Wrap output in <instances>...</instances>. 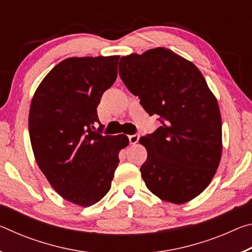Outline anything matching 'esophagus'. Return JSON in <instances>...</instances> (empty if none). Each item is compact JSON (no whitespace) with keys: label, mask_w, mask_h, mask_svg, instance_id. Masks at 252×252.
<instances>
[{"label":"esophagus","mask_w":252,"mask_h":252,"mask_svg":"<svg viewBox=\"0 0 252 252\" xmlns=\"http://www.w3.org/2000/svg\"><path fill=\"white\" fill-rule=\"evenodd\" d=\"M140 139V135L139 134H133V135H129V141L131 144H135L138 143Z\"/></svg>","instance_id":"34e87169"}]
</instances>
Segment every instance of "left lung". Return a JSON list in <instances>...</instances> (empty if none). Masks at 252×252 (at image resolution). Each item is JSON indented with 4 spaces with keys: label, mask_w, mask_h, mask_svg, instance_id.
I'll use <instances>...</instances> for the list:
<instances>
[{
    "label": "left lung",
    "mask_w": 252,
    "mask_h": 252,
    "mask_svg": "<svg viewBox=\"0 0 252 252\" xmlns=\"http://www.w3.org/2000/svg\"><path fill=\"white\" fill-rule=\"evenodd\" d=\"M119 73L147 112L162 118L153 134L140 138L148 158L141 177L164 201L186 203L215 177L222 155L218 101L192 62L165 48L122 57Z\"/></svg>",
    "instance_id": "left-lung-1"
}]
</instances>
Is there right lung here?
Returning <instances> with one entry per match:
<instances>
[{
    "instance_id": "right-lung-1",
    "label": "right lung",
    "mask_w": 252,
    "mask_h": 252,
    "mask_svg": "<svg viewBox=\"0 0 252 252\" xmlns=\"http://www.w3.org/2000/svg\"><path fill=\"white\" fill-rule=\"evenodd\" d=\"M119 55L67 58L42 80L32 97L29 132L37 165L63 199L80 207L111 189L126 135H101L96 108L118 76Z\"/></svg>"
}]
</instances>
